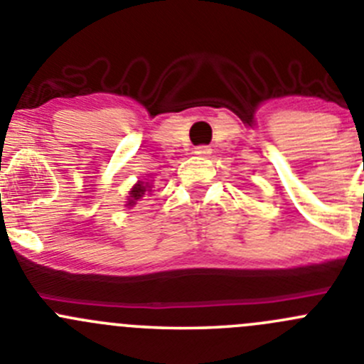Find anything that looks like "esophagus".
<instances>
[{
  "mask_svg": "<svg viewBox=\"0 0 364 364\" xmlns=\"http://www.w3.org/2000/svg\"><path fill=\"white\" fill-rule=\"evenodd\" d=\"M195 154L200 155V157H205V155L210 154V148L205 146V144H202V146L195 148Z\"/></svg>",
  "mask_w": 364,
  "mask_h": 364,
  "instance_id": "esophagus-1",
  "label": "esophagus"
}]
</instances>
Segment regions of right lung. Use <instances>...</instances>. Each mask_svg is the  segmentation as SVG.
I'll return each instance as SVG.
<instances>
[{"mask_svg": "<svg viewBox=\"0 0 364 364\" xmlns=\"http://www.w3.org/2000/svg\"><path fill=\"white\" fill-rule=\"evenodd\" d=\"M151 189H148V184H144V182H137L136 186H134V189L130 191V196H128V207H134L136 205L137 200H141L143 196H146V193H150Z\"/></svg>", "mask_w": 364, "mask_h": 364, "instance_id": "obj_1", "label": "right lung"}]
</instances>
